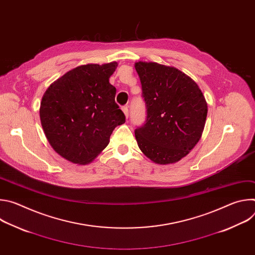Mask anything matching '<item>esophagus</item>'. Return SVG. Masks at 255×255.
<instances>
[{"label": "esophagus", "instance_id": "obj_1", "mask_svg": "<svg viewBox=\"0 0 255 255\" xmlns=\"http://www.w3.org/2000/svg\"><path fill=\"white\" fill-rule=\"evenodd\" d=\"M122 111H123V113L125 114V117H126V118H128V116H129L128 107H127V106H124V107H122Z\"/></svg>", "mask_w": 255, "mask_h": 255}]
</instances>
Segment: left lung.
<instances>
[{
  "label": "left lung",
  "mask_w": 255,
  "mask_h": 255,
  "mask_svg": "<svg viewBox=\"0 0 255 255\" xmlns=\"http://www.w3.org/2000/svg\"><path fill=\"white\" fill-rule=\"evenodd\" d=\"M147 108L145 124L135 130L138 147L157 164L177 162L202 137L208 104L185 72L157 62H135Z\"/></svg>",
  "instance_id": "8db88e82"
}]
</instances>
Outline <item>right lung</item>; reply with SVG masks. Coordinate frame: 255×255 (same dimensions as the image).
<instances>
[{
	"mask_svg": "<svg viewBox=\"0 0 255 255\" xmlns=\"http://www.w3.org/2000/svg\"><path fill=\"white\" fill-rule=\"evenodd\" d=\"M118 63H88L53 82L42 97L39 114L44 134L64 159L89 164L110 142L113 130L125 123L109 79Z\"/></svg>",
	"mask_w": 255,
	"mask_h": 255,
	"instance_id": "obj_1",
	"label": "right lung"
}]
</instances>
